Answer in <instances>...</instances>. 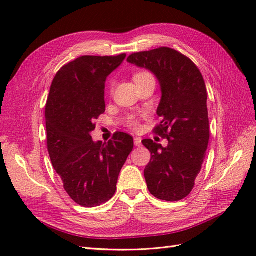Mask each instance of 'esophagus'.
<instances>
[{"label": "esophagus", "mask_w": 256, "mask_h": 256, "mask_svg": "<svg viewBox=\"0 0 256 256\" xmlns=\"http://www.w3.org/2000/svg\"><path fill=\"white\" fill-rule=\"evenodd\" d=\"M134 144H135V146H140V145H142V138H134Z\"/></svg>", "instance_id": "esophagus-1"}]
</instances>
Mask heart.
I'll return each instance as SVG.
<instances>
[{
  "mask_svg": "<svg viewBox=\"0 0 256 256\" xmlns=\"http://www.w3.org/2000/svg\"><path fill=\"white\" fill-rule=\"evenodd\" d=\"M150 74H148V72H138V74H135V76H134V80L135 81H138V80H140V79H144V78H146V77H150ZM130 125H131V126H133V128H136V122H135V120H131V121H130Z\"/></svg>",
  "mask_w": 256,
  "mask_h": 256,
  "instance_id": "heart-1",
  "label": "heart"
}]
</instances>
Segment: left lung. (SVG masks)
I'll return each mask as SVG.
<instances>
[{
	"instance_id": "left-lung-1",
	"label": "left lung",
	"mask_w": 256,
	"mask_h": 256,
	"mask_svg": "<svg viewBox=\"0 0 256 256\" xmlns=\"http://www.w3.org/2000/svg\"><path fill=\"white\" fill-rule=\"evenodd\" d=\"M128 62L153 72L162 90V122L154 131L168 145L142 140L152 155L144 170L148 188L157 199L182 200L194 186L210 138L204 77L188 57L168 47L134 52Z\"/></svg>"
}]
</instances>
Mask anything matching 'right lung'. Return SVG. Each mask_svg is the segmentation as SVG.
Returning a JSON list of instances; mask_svg holds the SVG:
<instances>
[{"label": "right lung", "mask_w": 256, "mask_h": 256, "mask_svg": "<svg viewBox=\"0 0 256 256\" xmlns=\"http://www.w3.org/2000/svg\"><path fill=\"white\" fill-rule=\"evenodd\" d=\"M126 57L82 56L56 74L45 118L47 148L64 188L76 204L94 208L110 200L118 178L134 146L133 138L116 132L108 143L94 142L90 133L106 111V77Z\"/></svg>", "instance_id": "add662e5"}]
</instances>
